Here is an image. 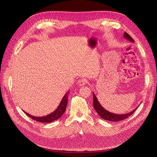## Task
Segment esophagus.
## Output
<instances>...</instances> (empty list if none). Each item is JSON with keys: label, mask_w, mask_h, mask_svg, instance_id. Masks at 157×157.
I'll list each match as a JSON object with an SVG mask.
<instances>
[{"label": "esophagus", "mask_w": 157, "mask_h": 157, "mask_svg": "<svg viewBox=\"0 0 157 157\" xmlns=\"http://www.w3.org/2000/svg\"><path fill=\"white\" fill-rule=\"evenodd\" d=\"M88 83V81L86 78H82L78 81V85L79 86H84Z\"/></svg>", "instance_id": "34e87169"}]
</instances>
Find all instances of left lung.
Here are the masks:
<instances>
[{"instance_id": "left-lung-1", "label": "left lung", "mask_w": 157, "mask_h": 157, "mask_svg": "<svg viewBox=\"0 0 157 157\" xmlns=\"http://www.w3.org/2000/svg\"><path fill=\"white\" fill-rule=\"evenodd\" d=\"M123 37H124L126 39L130 40L132 43L134 42V40L125 32H124V34H123ZM93 94H94L93 105L94 107V109H95V111L98 113V114L99 115V116L102 118H103L104 120H108V121H118L125 120V119L127 118L128 117H130L131 114H132V113H134V112L137 109V108H138V106H137V108L135 109H134L132 111H131L128 113H126V114H114V113H111L108 111H107L106 109H105L101 105V104L99 103V102H98L95 95L94 93H93Z\"/></svg>"}]
</instances>
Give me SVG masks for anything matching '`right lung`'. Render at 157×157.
Here are the masks:
<instances>
[{
  "label": "right lung",
  "mask_w": 157,
  "mask_h": 157,
  "mask_svg": "<svg viewBox=\"0 0 157 157\" xmlns=\"http://www.w3.org/2000/svg\"><path fill=\"white\" fill-rule=\"evenodd\" d=\"M69 94V92H67L65 94V95L62 98L60 104L59 105V106H58V108L53 113L49 114L48 115H46V116L37 117L32 116V115L26 113L25 111H23V112L25 113V114L30 118L33 119L34 120L39 121L40 123L52 122L62 117V115L64 113L66 109V106H67V98H68Z\"/></svg>",
  "instance_id": "obj_1"
}]
</instances>
